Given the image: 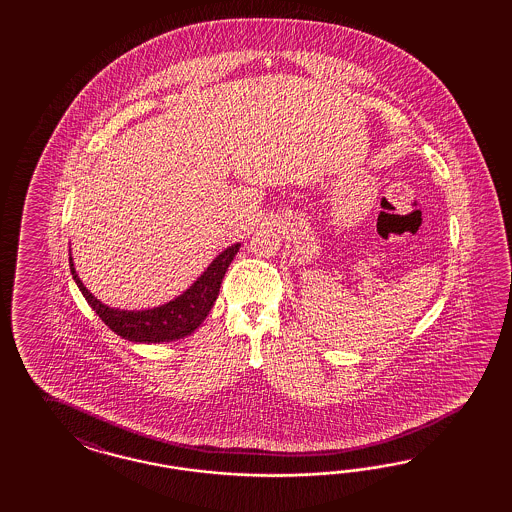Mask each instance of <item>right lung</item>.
Here are the masks:
<instances>
[{"label":"right lung","mask_w":512,"mask_h":512,"mask_svg":"<svg viewBox=\"0 0 512 512\" xmlns=\"http://www.w3.org/2000/svg\"><path fill=\"white\" fill-rule=\"evenodd\" d=\"M238 249L240 244H233L225 251H221L216 259L208 264V268L202 272L197 281L191 283L182 295L148 310H120V308H110L101 300H97V296H93L82 283V279L78 278L71 249H69V266L80 293L112 332L135 343H161V341L186 338L202 325V321L206 319V315L210 313L216 302L221 281L225 278L229 264L233 263Z\"/></svg>","instance_id":"1"}]
</instances>
